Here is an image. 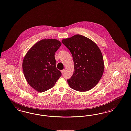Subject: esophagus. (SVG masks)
I'll list each match as a JSON object with an SVG mask.
<instances>
[{
  "instance_id": "1",
  "label": "esophagus",
  "mask_w": 131,
  "mask_h": 131,
  "mask_svg": "<svg viewBox=\"0 0 131 131\" xmlns=\"http://www.w3.org/2000/svg\"><path fill=\"white\" fill-rule=\"evenodd\" d=\"M65 69H63V70L61 71V73H63L65 72Z\"/></svg>"
}]
</instances>
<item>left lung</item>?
<instances>
[{"label": "left lung", "instance_id": "left-lung-1", "mask_svg": "<svg viewBox=\"0 0 131 131\" xmlns=\"http://www.w3.org/2000/svg\"><path fill=\"white\" fill-rule=\"evenodd\" d=\"M62 42L73 58L74 71L67 80L69 85L79 92L93 89L99 83L104 70L100 48L92 40L80 35L64 39Z\"/></svg>", "mask_w": 131, "mask_h": 131}]
</instances>
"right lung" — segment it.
Returning <instances> with one entry per match:
<instances>
[{"mask_svg":"<svg viewBox=\"0 0 131 131\" xmlns=\"http://www.w3.org/2000/svg\"><path fill=\"white\" fill-rule=\"evenodd\" d=\"M61 45L56 39H42L30 48L23 59L22 69L27 82L43 92L53 87L61 75L57 69L55 53Z\"/></svg>","mask_w":131,"mask_h":131,"instance_id":"right-lung-1","label":"right lung"}]
</instances>
